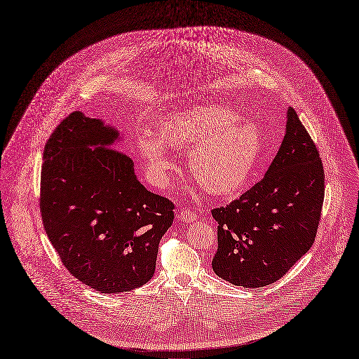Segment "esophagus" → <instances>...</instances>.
I'll return each mask as SVG.
<instances>
[{
    "instance_id": "1",
    "label": "esophagus",
    "mask_w": 359,
    "mask_h": 359,
    "mask_svg": "<svg viewBox=\"0 0 359 359\" xmlns=\"http://www.w3.org/2000/svg\"><path fill=\"white\" fill-rule=\"evenodd\" d=\"M178 218L181 219L182 223H194L197 219V214L192 211L191 208H185V210H181L180 214H178Z\"/></svg>"
}]
</instances>
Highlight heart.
<instances>
[{"mask_svg": "<svg viewBox=\"0 0 359 359\" xmlns=\"http://www.w3.org/2000/svg\"><path fill=\"white\" fill-rule=\"evenodd\" d=\"M149 180L167 185L175 170L171 148L188 152V170L211 194L229 196L253 175L263 152L260 130L243 122L234 110L210 104L165 118L158 133L145 130L136 137Z\"/></svg>", "mask_w": 359, "mask_h": 359, "instance_id": "b5f03b06", "label": "heart"}]
</instances>
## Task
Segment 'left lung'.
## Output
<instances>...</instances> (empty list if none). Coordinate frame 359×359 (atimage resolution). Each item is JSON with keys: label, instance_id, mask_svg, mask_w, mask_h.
<instances>
[{"label": "left lung", "instance_id": "8db88e82", "mask_svg": "<svg viewBox=\"0 0 359 359\" xmlns=\"http://www.w3.org/2000/svg\"><path fill=\"white\" fill-rule=\"evenodd\" d=\"M323 197L319 151L290 107L282 145L263 180L211 210L218 223L214 273L252 289L279 280L312 247Z\"/></svg>", "mask_w": 359, "mask_h": 359}]
</instances>
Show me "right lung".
<instances>
[{"mask_svg": "<svg viewBox=\"0 0 359 359\" xmlns=\"http://www.w3.org/2000/svg\"><path fill=\"white\" fill-rule=\"evenodd\" d=\"M119 132L81 112L44 147L40 211L65 267L100 293L148 283L174 204L137 181L132 159L114 148Z\"/></svg>", "mask_w": 359, "mask_h": 359, "instance_id": "add662e5", "label": "right lung"}]
</instances>
